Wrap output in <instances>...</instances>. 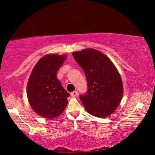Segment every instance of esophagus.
<instances>
[{"mask_svg":"<svg viewBox=\"0 0 155 155\" xmlns=\"http://www.w3.org/2000/svg\"><path fill=\"white\" fill-rule=\"evenodd\" d=\"M70 95L72 97H76L78 95V92L77 91H72V92L70 93Z\"/></svg>","mask_w":155,"mask_h":155,"instance_id":"obj_1","label":"esophagus"}]
</instances>
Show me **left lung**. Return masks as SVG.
<instances>
[{"label":"left lung","mask_w":155,"mask_h":155,"mask_svg":"<svg viewBox=\"0 0 155 155\" xmlns=\"http://www.w3.org/2000/svg\"><path fill=\"white\" fill-rule=\"evenodd\" d=\"M72 55L87 79V93L80 96L86 111L96 117L109 116L123 96L122 81L117 68L108 57L95 49L74 52Z\"/></svg>","instance_id":"8db88e82"}]
</instances>
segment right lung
<instances>
[{
  "instance_id": "right-lung-1",
  "label": "right lung",
  "mask_w": 155,
  "mask_h": 155,
  "mask_svg": "<svg viewBox=\"0 0 155 155\" xmlns=\"http://www.w3.org/2000/svg\"><path fill=\"white\" fill-rule=\"evenodd\" d=\"M67 57L50 54L39 60L28 78L27 94L31 108L37 114L48 119L62 114L70 94L63 87L57 72Z\"/></svg>"
}]
</instances>
